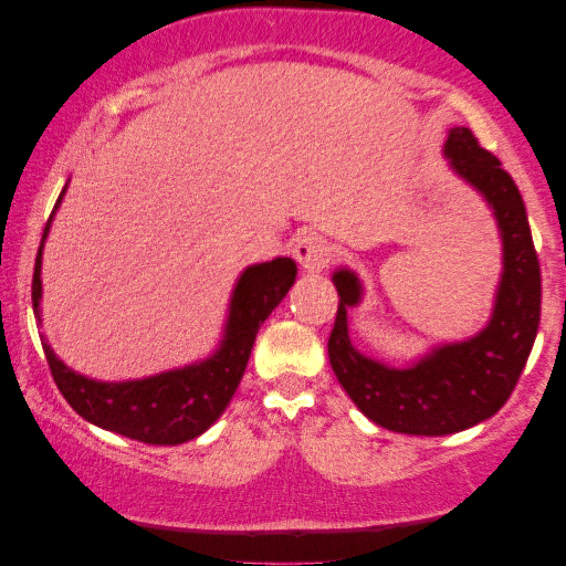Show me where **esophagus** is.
<instances>
[{"label": "esophagus", "mask_w": 566, "mask_h": 566, "mask_svg": "<svg viewBox=\"0 0 566 566\" xmlns=\"http://www.w3.org/2000/svg\"><path fill=\"white\" fill-rule=\"evenodd\" d=\"M293 258L308 273H316V270L324 268L327 262V242L316 234V231H304V234L296 237L293 242Z\"/></svg>", "instance_id": "esophagus-1"}]
</instances>
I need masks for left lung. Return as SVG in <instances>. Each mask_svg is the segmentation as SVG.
Masks as SVG:
<instances>
[{
  "mask_svg": "<svg viewBox=\"0 0 566 566\" xmlns=\"http://www.w3.org/2000/svg\"><path fill=\"white\" fill-rule=\"evenodd\" d=\"M443 157L497 221L502 273L484 327L459 343L432 345L407 366H389L350 339V308L363 301L358 273H332L339 306L327 345L329 366L368 420L405 436H451L497 415L523 374L541 319V268L513 177L463 126L448 130Z\"/></svg>",
  "mask_w": 566,
  "mask_h": 566,
  "instance_id": "obj_1",
  "label": "left lung"
}]
</instances>
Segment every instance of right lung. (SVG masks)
<instances>
[{
    "mask_svg": "<svg viewBox=\"0 0 566 566\" xmlns=\"http://www.w3.org/2000/svg\"><path fill=\"white\" fill-rule=\"evenodd\" d=\"M66 185L53 206L51 219L43 229L41 247H38L33 273V312L38 324H41L43 298V244L49 239L53 216L64 200ZM296 273L298 268L291 258H275L244 268L231 291L219 347L203 360L161 370L157 376L134 378V381H97V378L69 368L53 353L45 335H41L53 381L76 415L97 428L118 432L138 443L177 446L203 436L229 407L244 376L258 329L291 291Z\"/></svg>",
    "mask_w": 566,
    "mask_h": 566,
    "instance_id": "add662e5",
    "label": "right lung"
}]
</instances>
